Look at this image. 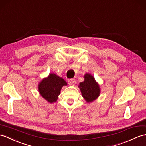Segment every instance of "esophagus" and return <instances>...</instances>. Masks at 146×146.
I'll return each mask as SVG.
<instances>
[{"label":"esophagus","instance_id":"1","mask_svg":"<svg viewBox=\"0 0 146 146\" xmlns=\"http://www.w3.org/2000/svg\"><path fill=\"white\" fill-rule=\"evenodd\" d=\"M68 84L70 85H74V84L76 83V81L74 79H70L68 81Z\"/></svg>","mask_w":146,"mask_h":146}]
</instances>
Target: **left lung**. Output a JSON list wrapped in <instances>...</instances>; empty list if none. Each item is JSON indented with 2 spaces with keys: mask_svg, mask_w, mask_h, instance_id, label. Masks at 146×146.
Segmentation results:
<instances>
[{
  "mask_svg": "<svg viewBox=\"0 0 146 146\" xmlns=\"http://www.w3.org/2000/svg\"><path fill=\"white\" fill-rule=\"evenodd\" d=\"M84 78V81L80 83L79 87L83 97L88 103H90L99 96L100 89L94 77L90 74H86Z\"/></svg>",
  "mask_w": 146,
  "mask_h": 146,
  "instance_id": "left-lung-1",
  "label": "left lung"
}]
</instances>
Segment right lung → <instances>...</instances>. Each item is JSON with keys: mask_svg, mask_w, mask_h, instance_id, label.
I'll list each match as a JSON object with an SVG mask.
<instances>
[{"mask_svg": "<svg viewBox=\"0 0 146 146\" xmlns=\"http://www.w3.org/2000/svg\"><path fill=\"white\" fill-rule=\"evenodd\" d=\"M64 85H67V83L62 78L52 73L38 84V90L43 98L52 103L56 101L61 89Z\"/></svg>", "mask_w": 146, "mask_h": 146, "instance_id": "right-lung-1", "label": "right lung"}]
</instances>
